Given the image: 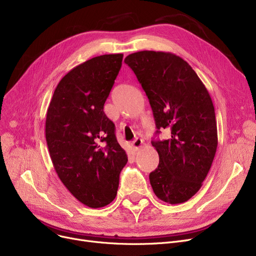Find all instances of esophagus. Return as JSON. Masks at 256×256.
I'll use <instances>...</instances> for the list:
<instances>
[{
    "mask_svg": "<svg viewBox=\"0 0 256 256\" xmlns=\"http://www.w3.org/2000/svg\"><path fill=\"white\" fill-rule=\"evenodd\" d=\"M142 144H143V140L142 139H139V138H137V139H135L132 141V150L134 152H137L140 147L142 146Z\"/></svg>",
    "mask_w": 256,
    "mask_h": 256,
    "instance_id": "obj_1",
    "label": "esophagus"
}]
</instances>
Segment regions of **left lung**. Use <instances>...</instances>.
I'll list each match as a JSON object with an SVG mask.
<instances>
[{"mask_svg":"<svg viewBox=\"0 0 256 256\" xmlns=\"http://www.w3.org/2000/svg\"><path fill=\"white\" fill-rule=\"evenodd\" d=\"M148 98L158 128L154 140L158 166L150 174L156 197L182 204L202 186L216 154L217 122L212 98L192 67L172 52L141 50L124 59Z\"/></svg>","mask_w":256,"mask_h":256,"instance_id":"1","label":"left lung"}]
</instances>
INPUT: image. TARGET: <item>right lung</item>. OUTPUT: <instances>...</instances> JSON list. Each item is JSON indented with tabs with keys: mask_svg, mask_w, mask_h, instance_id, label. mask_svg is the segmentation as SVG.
<instances>
[{
	"mask_svg": "<svg viewBox=\"0 0 256 256\" xmlns=\"http://www.w3.org/2000/svg\"><path fill=\"white\" fill-rule=\"evenodd\" d=\"M122 54L94 57L67 72L54 91L46 119L52 162L63 184L83 204L98 208L116 197L128 156L104 104Z\"/></svg>",
	"mask_w": 256,
	"mask_h": 256,
	"instance_id": "1",
	"label": "right lung"
}]
</instances>
